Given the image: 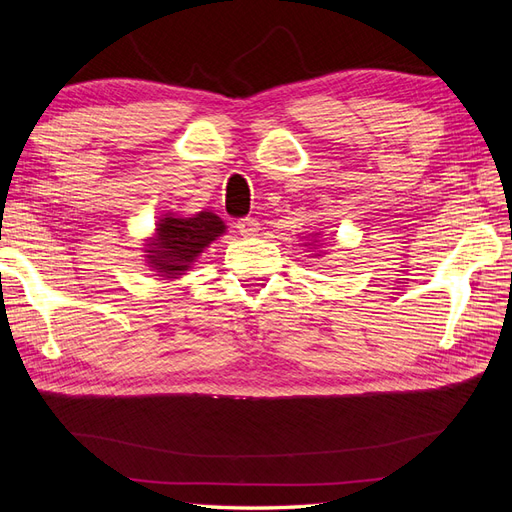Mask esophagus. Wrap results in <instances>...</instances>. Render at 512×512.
<instances>
[{
	"mask_svg": "<svg viewBox=\"0 0 512 512\" xmlns=\"http://www.w3.org/2000/svg\"><path fill=\"white\" fill-rule=\"evenodd\" d=\"M237 230L241 232L243 237H256L258 230H260V224L256 218H241L237 222Z\"/></svg>",
	"mask_w": 512,
	"mask_h": 512,
	"instance_id": "1",
	"label": "esophagus"
}]
</instances>
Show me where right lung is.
<instances>
[{
  "label": "right lung",
  "instance_id": "right-lung-1",
  "mask_svg": "<svg viewBox=\"0 0 512 512\" xmlns=\"http://www.w3.org/2000/svg\"><path fill=\"white\" fill-rule=\"evenodd\" d=\"M224 232V222L215 213L200 211L194 218H164L156 239L147 243L149 265L168 277L188 271L194 258Z\"/></svg>",
  "mask_w": 512,
  "mask_h": 512
}]
</instances>
